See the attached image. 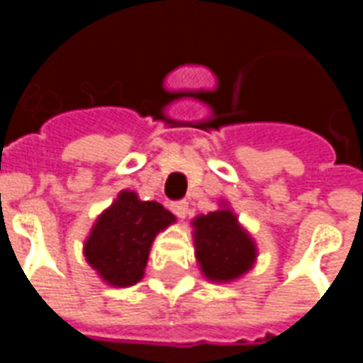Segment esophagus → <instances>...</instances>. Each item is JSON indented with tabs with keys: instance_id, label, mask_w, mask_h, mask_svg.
I'll list each match as a JSON object with an SVG mask.
<instances>
[{
	"instance_id": "esophagus-1",
	"label": "esophagus",
	"mask_w": 363,
	"mask_h": 363,
	"mask_svg": "<svg viewBox=\"0 0 363 363\" xmlns=\"http://www.w3.org/2000/svg\"><path fill=\"white\" fill-rule=\"evenodd\" d=\"M171 210L174 212V216L179 218V220H184L186 218V213H189V202H174L173 206H171Z\"/></svg>"
}]
</instances>
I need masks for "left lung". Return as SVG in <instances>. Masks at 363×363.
I'll return each mask as SVG.
<instances>
[{
    "label": "left lung",
    "instance_id": "obj_1",
    "mask_svg": "<svg viewBox=\"0 0 363 363\" xmlns=\"http://www.w3.org/2000/svg\"><path fill=\"white\" fill-rule=\"evenodd\" d=\"M192 239L200 272L206 280L218 284L243 278L259 257L255 239L228 202H221L216 212L200 213L192 220Z\"/></svg>",
    "mask_w": 363,
    "mask_h": 363
}]
</instances>
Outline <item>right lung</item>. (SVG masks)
Wrapping results in <instances>:
<instances>
[{
  "label": "right lung",
  "mask_w": 363,
  "mask_h": 363,
  "mask_svg": "<svg viewBox=\"0 0 363 363\" xmlns=\"http://www.w3.org/2000/svg\"><path fill=\"white\" fill-rule=\"evenodd\" d=\"M177 218L155 200L143 202L134 190H122L96 218L83 255L99 278L112 288H128L143 278L151 245Z\"/></svg>",
  "instance_id": "obj_1"
}]
</instances>
